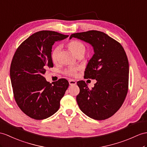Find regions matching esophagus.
I'll return each mask as SVG.
<instances>
[{"label": "esophagus", "instance_id": "obj_1", "mask_svg": "<svg viewBox=\"0 0 147 147\" xmlns=\"http://www.w3.org/2000/svg\"><path fill=\"white\" fill-rule=\"evenodd\" d=\"M69 84L70 85H76V82L74 80H73V79H70V80H69Z\"/></svg>", "mask_w": 147, "mask_h": 147}]
</instances>
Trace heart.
<instances>
[{
    "label": "heart",
    "instance_id": "b5f03b06",
    "mask_svg": "<svg viewBox=\"0 0 147 147\" xmlns=\"http://www.w3.org/2000/svg\"><path fill=\"white\" fill-rule=\"evenodd\" d=\"M69 49L76 56L84 55L85 52V46L82 42L78 40H73L68 44ZM60 45H57L52 49L51 52V59L53 62H57L59 60V55L60 51ZM78 70L77 67H70L64 71L65 74L69 76H76Z\"/></svg>",
    "mask_w": 147,
    "mask_h": 147
}]
</instances>
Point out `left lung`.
Here are the masks:
<instances>
[{
	"label": "left lung",
	"instance_id": "8db88e82",
	"mask_svg": "<svg viewBox=\"0 0 147 147\" xmlns=\"http://www.w3.org/2000/svg\"><path fill=\"white\" fill-rule=\"evenodd\" d=\"M91 44L94 54L86 67L84 77L95 79L90 89L84 80L78 81L80 92L77 102L86 115L97 120L109 119L122 105L128 92L129 64L124 49L119 42L97 30L73 34Z\"/></svg>",
	"mask_w": 147,
	"mask_h": 147
}]
</instances>
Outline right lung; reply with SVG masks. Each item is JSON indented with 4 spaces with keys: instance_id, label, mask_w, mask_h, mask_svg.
I'll use <instances>...</instances> for the list:
<instances>
[{
    "instance_id": "add662e5",
    "label": "right lung",
    "mask_w": 147,
    "mask_h": 147,
    "mask_svg": "<svg viewBox=\"0 0 147 147\" xmlns=\"http://www.w3.org/2000/svg\"><path fill=\"white\" fill-rule=\"evenodd\" d=\"M68 37L54 31L37 32L25 40L14 53L10 69L13 97L20 110L32 119H47L59 109L69 82L60 78L50 84L44 75L53 67L52 45Z\"/></svg>"
}]
</instances>
